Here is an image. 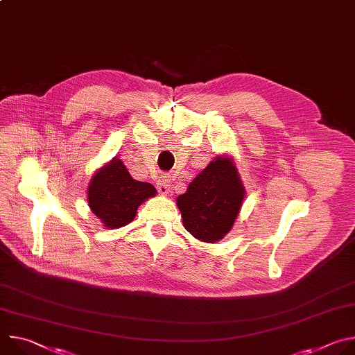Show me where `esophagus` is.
<instances>
[{
	"instance_id": "34e87169",
	"label": "esophagus",
	"mask_w": 355,
	"mask_h": 355,
	"mask_svg": "<svg viewBox=\"0 0 355 355\" xmlns=\"http://www.w3.org/2000/svg\"><path fill=\"white\" fill-rule=\"evenodd\" d=\"M170 188H171V181L167 178V177H162L159 181H157V189L162 195H167L170 193Z\"/></svg>"
}]
</instances>
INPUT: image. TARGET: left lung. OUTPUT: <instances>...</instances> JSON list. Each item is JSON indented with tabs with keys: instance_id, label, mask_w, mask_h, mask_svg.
Wrapping results in <instances>:
<instances>
[{
	"instance_id": "obj_1",
	"label": "left lung",
	"mask_w": 355,
	"mask_h": 355,
	"mask_svg": "<svg viewBox=\"0 0 355 355\" xmlns=\"http://www.w3.org/2000/svg\"><path fill=\"white\" fill-rule=\"evenodd\" d=\"M245 188L232 156L214 159L177 198L187 232L204 243L222 240L233 227Z\"/></svg>"
}]
</instances>
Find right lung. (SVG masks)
Segmentation results:
<instances>
[{
  "label": "right lung",
  "instance_id": "right-lung-1",
  "mask_svg": "<svg viewBox=\"0 0 355 355\" xmlns=\"http://www.w3.org/2000/svg\"><path fill=\"white\" fill-rule=\"evenodd\" d=\"M156 195L153 185L133 180L118 157L98 168L87 188L88 207L107 229L130 223L143 202Z\"/></svg>",
  "mask_w": 355,
  "mask_h": 355
}]
</instances>
